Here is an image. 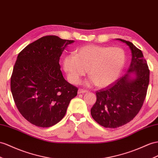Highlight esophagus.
<instances>
[{
  "mask_svg": "<svg viewBox=\"0 0 158 158\" xmlns=\"http://www.w3.org/2000/svg\"><path fill=\"white\" fill-rule=\"evenodd\" d=\"M87 92V90H84V89H79L78 90V94H83V93H86Z\"/></svg>",
  "mask_w": 158,
  "mask_h": 158,
  "instance_id": "obj_1",
  "label": "esophagus"
}]
</instances>
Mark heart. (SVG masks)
Returning <instances> with one entry per match:
<instances>
[{
	"label": "heart",
	"instance_id": "b5f03b06",
	"mask_svg": "<svg viewBox=\"0 0 158 158\" xmlns=\"http://www.w3.org/2000/svg\"><path fill=\"white\" fill-rule=\"evenodd\" d=\"M125 59V51L121 48L89 44L79 48L75 55H67L63 67L71 83H79L87 70L90 76L87 83L105 87L118 79Z\"/></svg>",
	"mask_w": 158,
	"mask_h": 158
}]
</instances>
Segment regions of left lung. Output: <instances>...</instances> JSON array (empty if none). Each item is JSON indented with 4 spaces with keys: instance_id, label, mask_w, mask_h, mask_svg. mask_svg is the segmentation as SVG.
<instances>
[{
    "instance_id": "obj_1",
    "label": "left lung",
    "mask_w": 158,
    "mask_h": 158,
    "mask_svg": "<svg viewBox=\"0 0 158 158\" xmlns=\"http://www.w3.org/2000/svg\"><path fill=\"white\" fill-rule=\"evenodd\" d=\"M116 39L130 48L131 64L126 74L96 91L97 101L91 109L92 118L107 128L122 126L135 118L143 106L149 82V70L141 51L131 42Z\"/></svg>"
}]
</instances>
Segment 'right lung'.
I'll use <instances>...</instances> for the list:
<instances>
[{
  "label": "right lung",
  "instance_id": "add662e5",
  "mask_svg": "<svg viewBox=\"0 0 158 158\" xmlns=\"http://www.w3.org/2000/svg\"><path fill=\"white\" fill-rule=\"evenodd\" d=\"M74 42L49 35L35 40L17 56L10 78L16 106L28 121L48 127L61 120L78 89L64 79L60 56Z\"/></svg>",
  "mask_w": 158,
  "mask_h": 158
}]
</instances>
